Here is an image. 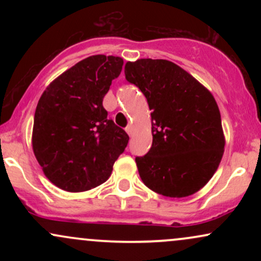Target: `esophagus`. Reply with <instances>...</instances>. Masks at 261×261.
Returning <instances> with one entry per match:
<instances>
[{
    "label": "esophagus",
    "instance_id": "34e87169",
    "mask_svg": "<svg viewBox=\"0 0 261 261\" xmlns=\"http://www.w3.org/2000/svg\"><path fill=\"white\" fill-rule=\"evenodd\" d=\"M126 133L130 135V136H133V134H134V126H133V125H127Z\"/></svg>",
    "mask_w": 261,
    "mask_h": 261
}]
</instances>
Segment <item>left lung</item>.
<instances>
[{"instance_id":"left-lung-1","label":"left lung","mask_w":261,"mask_h":261,"mask_svg":"<svg viewBox=\"0 0 261 261\" xmlns=\"http://www.w3.org/2000/svg\"><path fill=\"white\" fill-rule=\"evenodd\" d=\"M125 77L152 110V147L136 157L143 184L163 196L193 195L214 176L226 145L214 95L168 60L127 61Z\"/></svg>"}]
</instances>
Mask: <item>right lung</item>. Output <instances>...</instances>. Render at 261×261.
<instances>
[{
    "label": "right lung",
    "mask_w": 261,
    "mask_h": 261,
    "mask_svg": "<svg viewBox=\"0 0 261 261\" xmlns=\"http://www.w3.org/2000/svg\"><path fill=\"white\" fill-rule=\"evenodd\" d=\"M124 60L93 55L46 87L38 101L32 146L45 176L70 193L103 184L125 151L128 135L108 119L103 98Z\"/></svg>",
    "instance_id": "add662e5"
}]
</instances>
